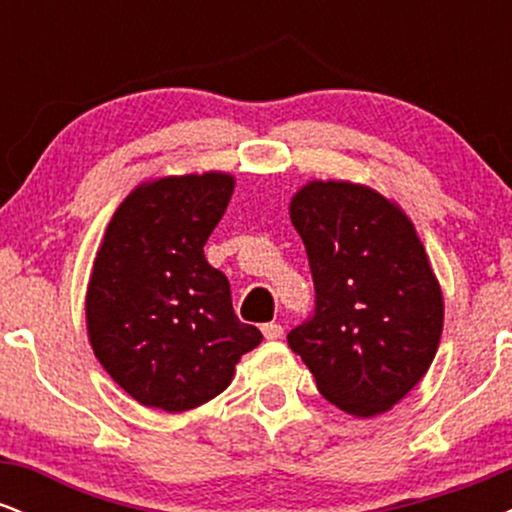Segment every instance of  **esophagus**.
<instances>
[{"instance_id": "34e87169", "label": "esophagus", "mask_w": 512, "mask_h": 512, "mask_svg": "<svg viewBox=\"0 0 512 512\" xmlns=\"http://www.w3.org/2000/svg\"><path fill=\"white\" fill-rule=\"evenodd\" d=\"M262 334L267 339H281L284 337V327L279 322H267V325H262Z\"/></svg>"}]
</instances>
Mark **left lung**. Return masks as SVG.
<instances>
[{"label":"left lung","mask_w":512,"mask_h":512,"mask_svg":"<svg viewBox=\"0 0 512 512\" xmlns=\"http://www.w3.org/2000/svg\"><path fill=\"white\" fill-rule=\"evenodd\" d=\"M315 281V315L289 346L346 414L392 409L431 368L443 291L397 202L351 180H310L291 197Z\"/></svg>","instance_id":"left-lung-1"}]
</instances>
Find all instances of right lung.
Instances as JSON below:
<instances>
[{"instance_id": "add662e5", "label": "right lung", "mask_w": 512, "mask_h": 512, "mask_svg": "<svg viewBox=\"0 0 512 512\" xmlns=\"http://www.w3.org/2000/svg\"><path fill=\"white\" fill-rule=\"evenodd\" d=\"M233 187L223 170L144 180L105 228L86 289L88 342L144 407L178 414L209 402L262 342L204 257Z\"/></svg>"}]
</instances>
